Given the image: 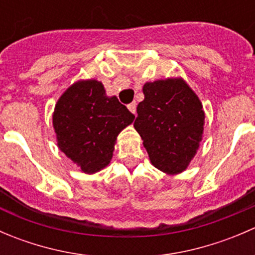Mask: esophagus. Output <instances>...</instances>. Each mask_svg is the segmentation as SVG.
<instances>
[{"label":"esophagus","instance_id":"1","mask_svg":"<svg viewBox=\"0 0 255 255\" xmlns=\"http://www.w3.org/2000/svg\"><path fill=\"white\" fill-rule=\"evenodd\" d=\"M128 110H129L130 112L133 113V115H135V112H137V104L135 102H132V104L128 105Z\"/></svg>","mask_w":255,"mask_h":255}]
</instances>
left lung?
I'll return each instance as SVG.
<instances>
[{"label":"left lung","instance_id":"left-lung-1","mask_svg":"<svg viewBox=\"0 0 255 255\" xmlns=\"http://www.w3.org/2000/svg\"><path fill=\"white\" fill-rule=\"evenodd\" d=\"M134 128L150 163L176 175L187 169L202 140L205 112L194 90L181 78L145 82Z\"/></svg>","mask_w":255,"mask_h":255}]
</instances>
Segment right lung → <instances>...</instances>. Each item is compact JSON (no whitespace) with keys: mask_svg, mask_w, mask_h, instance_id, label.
<instances>
[{"mask_svg":"<svg viewBox=\"0 0 255 255\" xmlns=\"http://www.w3.org/2000/svg\"><path fill=\"white\" fill-rule=\"evenodd\" d=\"M134 120L101 81L79 80L59 97L53 113L58 146L82 173L95 174L111 161L117 135Z\"/></svg>","mask_w":255,"mask_h":255,"instance_id":"right-lung-1","label":"right lung"}]
</instances>
